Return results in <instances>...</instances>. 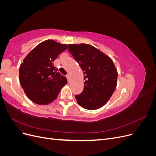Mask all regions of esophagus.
<instances>
[{
    "instance_id": "obj_1",
    "label": "esophagus",
    "mask_w": 156,
    "mask_h": 156,
    "mask_svg": "<svg viewBox=\"0 0 156 156\" xmlns=\"http://www.w3.org/2000/svg\"><path fill=\"white\" fill-rule=\"evenodd\" d=\"M66 77H67V79H68V81H69V75H66Z\"/></svg>"
}]
</instances>
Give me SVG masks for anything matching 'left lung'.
I'll use <instances>...</instances> for the list:
<instances>
[{"label":"left lung","instance_id":"obj_1","mask_svg":"<svg viewBox=\"0 0 156 156\" xmlns=\"http://www.w3.org/2000/svg\"><path fill=\"white\" fill-rule=\"evenodd\" d=\"M68 49L84 73V89L75 95L78 104L95 110L106 104L115 92L118 72L112 59L94 46L69 44Z\"/></svg>","mask_w":156,"mask_h":156}]
</instances>
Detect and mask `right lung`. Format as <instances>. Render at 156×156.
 Returning <instances> with one entry per match:
<instances>
[{
	"mask_svg": "<svg viewBox=\"0 0 156 156\" xmlns=\"http://www.w3.org/2000/svg\"><path fill=\"white\" fill-rule=\"evenodd\" d=\"M68 48L48 40L32 49L20 68V81L27 97L36 104L48 105L56 100L67 79L54 66L53 61Z\"/></svg>",
	"mask_w": 156,
	"mask_h": 156,
	"instance_id": "add662e5",
	"label": "right lung"
}]
</instances>
